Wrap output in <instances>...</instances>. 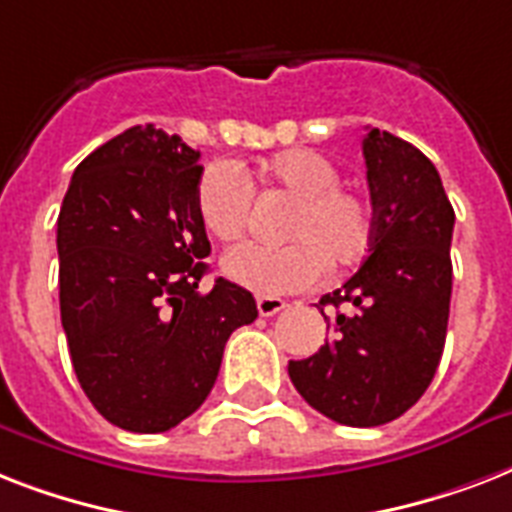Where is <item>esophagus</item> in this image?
<instances>
[{"label": "esophagus", "mask_w": 512, "mask_h": 512, "mask_svg": "<svg viewBox=\"0 0 512 512\" xmlns=\"http://www.w3.org/2000/svg\"><path fill=\"white\" fill-rule=\"evenodd\" d=\"M287 308V303L281 297H257V313L260 316H276Z\"/></svg>", "instance_id": "obj_1"}]
</instances>
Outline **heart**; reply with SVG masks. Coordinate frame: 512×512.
<instances>
[{"label": "heart", "instance_id": "obj_1", "mask_svg": "<svg viewBox=\"0 0 512 512\" xmlns=\"http://www.w3.org/2000/svg\"><path fill=\"white\" fill-rule=\"evenodd\" d=\"M265 193L292 199L281 236L289 244H244L223 260L225 276L263 297L311 287L321 273L358 263L372 244V207L361 193L340 183V167L311 148H292L257 170ZM196 215L209 236L236 241L252 215V185L233 164L215 162L196 183Z\"/></svg>", "mask_w": 512, "mask_h": 512}]
</instances>
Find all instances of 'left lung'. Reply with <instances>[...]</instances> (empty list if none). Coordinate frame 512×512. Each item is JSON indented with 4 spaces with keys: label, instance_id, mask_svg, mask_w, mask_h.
Returning <instances> with one entry per match:
<instances>
[{
    "label": "left lung",
    "instance_id": "1",
    "mask_svg": "<svg viewBox=\"0 0 512 512\" xmlns=\"http://www.w3.org/2000/svg\"><path fill=\"white\" fill-rule=\"evenodd\" d=\"M374 231L369 257L319 300L348 312L327 319L332 340L289 361L297 393L329 420L374 428L420 401L444 353L452 300L454 209L438 170L385 130L364 138Z\"/></svg>",
    "mask_w": 512,
    "mask_h": 512
}]
</instances>
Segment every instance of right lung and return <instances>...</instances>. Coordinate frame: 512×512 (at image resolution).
<instances>
[{"label": "right lung", "instance_id": "add662e5", "mask_svg": "<svg viewBox=\"0 0 512 512\" xmlns=\"http://www.w3.org/2000/svg\"><path fill=\"white\" fill-rule=\"evenodd\" d=\"M199 151L130 127L76 167L58 215L60 321L92 406L130 433H164L215 385L233 329L255 297L215 279L196 215Z\"/></svg>", "mask_w": 512, "mask_h": 512}]
</instances>
